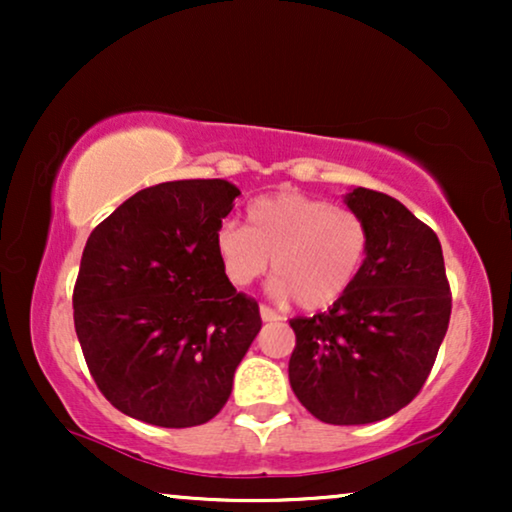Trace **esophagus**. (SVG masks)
Listing matches in <instances>:
<instances>
[{
    "label": "esophagus",
    "instance_id": "1",
    "mask_svg": "<svg viewBox=\"0 0 512 512\" xmlns=\"http://www.w3.org/2000/svg\"><path fill=\"white\" fill-rule=\"evenodd\" d=\"M261 317H263V321H279L282 317H279V314L272 310V307H268V305H261Z\"/></svg>",
    "mask_w": 512,
    "mask_h": 512
}]
</instances>
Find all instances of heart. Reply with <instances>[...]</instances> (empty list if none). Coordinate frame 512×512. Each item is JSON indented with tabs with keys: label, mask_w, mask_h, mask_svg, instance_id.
Listing matches in <instances>:
<instances>
[{
	"label": "heart",
	"mask_w": 512,
	"mask_h": 512,
	"mask_svg": "<svg viewBox=\"0 0 512 512\" xmlns=\"http://www.w3.org/2000/svg\"><path fill=\"white\" fill-rule=\"evenodd\" d=\"M368 226L359 212L298 191L263 195L247 207V228L221 223L214 251L226 279L244 289L270 268L277 296L324 310L345 296L368 256Z\"/></svg>",
	"instance_id": "obj_1"
}]
</instances>
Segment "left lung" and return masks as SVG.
<instances>
[{"mask_svg":"<svg viewBox=\"0 0 512 512\" xmlns=\"http://www.w3.org/2000/svg\"><path fill=\"white\" fill-rule=\"evenodd\" d=\"M366 263L328 312L293 317L289 382L326 424H373L405 408L429 377L452 312L438 235L387 193L354 188Z\"/></svg>","mask_w":512,"mask_h":512,"instance_id":"8db88e82","label":"left lung"}]
</instances>
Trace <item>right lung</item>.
<instances>
[{
	"mask_svg": "<svg viewBox=\"0 0 512 512\" xmlns=\"http://www.w3.org/2000/svg\"><path fill=\"white\" fill-rule=\"evenodd\" d=\"M240 188L149 186L93 233L74 284V328L97 389L123 415L186 429L216 417L261 312L223 275L214 235Z\"/></svg>",
	"mask_w": 512,
	"mask_h": 512,
	"instance_id": "1",
	"label": "right lung"
}]
</instances>
